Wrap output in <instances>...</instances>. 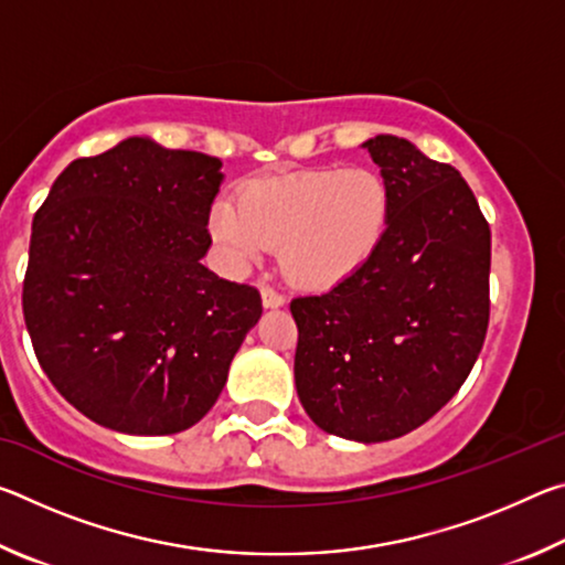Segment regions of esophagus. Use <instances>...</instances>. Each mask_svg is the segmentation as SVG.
<instances>
[{"label":"esophagus","instance_id":"1","mask_svg":"<svg viewBox=\"0 0 565 565\" xmlns=\"http://www.w3.org/2000/svg\"><path fill=\"white\" fill-rule=\"evenodd\" d=\"M262 301L266 309H276V306H284V294H279L274 286H262Z\"/></svg>","mask_w":565,"mask_h":565}]
</instances>
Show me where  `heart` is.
<instances>
[{
    "label": "heart",
    "mask_w": 565,
    "mask_h": 565,
    "mask_svg": "<svg viewBox=\"0 0 565 565\" xmlns=\"http://www.w3.org/2000/svg\"><path fill=\"white\" fill-rule=\"evenodd\" d=\"M391 222L386 179L366 167H327L259 179L212 209V232L232 264L279 246L281 269L309 289L349 279L376 254Z\"/></svg>",
    "instance_id": "obj_1"
}]
</instances>
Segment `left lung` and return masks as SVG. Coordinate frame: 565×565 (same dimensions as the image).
I'll return each mask as SVG.
<instances>
[{
	"mask_svg": "<svg viewBox=\"0 0 565 565\" xmlns=\"http://www.w3.org/2000/svg\"><path fill=\"white\" fill-rule=\"evenodd\" d=\"M391 191L376 254L319 296H299L294 379L327 434L391 441L441 411L489 329L491 228L451 164L406 139H369Z\"/></svg>",
	"mask_w": 565,
	"mask_h": 565,
	"instance_id": "obj_1",
	"label": "left lung"
}]
</instances>
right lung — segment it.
<instances>
[{"mask_svg":"<svg viewBox=\"0 0 565 565\" xmlns=\"http://www.w3.org/2000/svg\"><path fill=\"white\" fill-rule=\"evenodd\" d=\"M222 161L127 139L74 159L36 209L22 309L36 361L94 424L194 426L262 317L254 286L202 264Z\"/></svg>","mask_w":565,"mask_h":565,"instance_id":"add662e5","label":"right lung"}]
</instances>
